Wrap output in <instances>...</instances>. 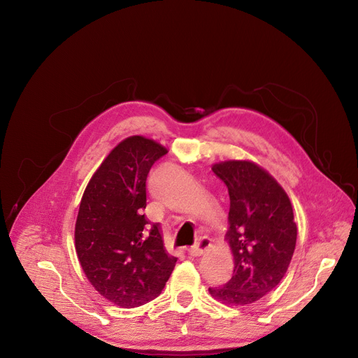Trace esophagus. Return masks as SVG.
I'll return each mask as SVG.
<instances>
[{"instance_id":"obj_1","label":"esophagus","mask_w":358,"mask_h":358,"mask_svg":"<svg viewBox=\"0 0 358 358\" xmlns=\"http://www.w3.org/2000/svg\"><path fill=\"white\" fill-rule=\"evenodd\" d=\"M210 246H211V241L208 239V237H201V239L197 242V245L188 250V253L197 257V256H201Z\"/></svg>"}]
</instances>
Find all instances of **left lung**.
<instances>
[{
  "label": "left lung",
  "instance_id": "1",
  "mask_svg": "<svg viewBox=\"0 0 358 358\" xmlns=\"http://www.w3.org/2000/svg\"><path fill=\"white\" fill-rule=\"evenodd\" d=\"M230 196L229 231L234 269L229 282L208 288L226 303L249 305L271 292L288 271L296 245L289 197L276 180L250 161L213 165Z\"/></svg>",
  "mask_w": 358,
  "mask_h": 358
}]
</instances>
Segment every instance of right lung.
<instances>
[{
    "instance_id": "add662e5",
    "label": "right lung",
    "mask_w": 358,
    "mask_h": 358,
    "mask_svg": "<svg viewBox=\"0 0 358 358\" xmlns=\"http://www.w3.org/2000/svg\"><path fill=\"white\" fill-rule=\"evenodd\" d=\"M166 150L152 139L129 136L115 147L90 178L75 227L82 269L102 296L122 308L157 298L177 257L166 253L159 223H151L147 177Z\"/></svg>"
}]
</instances>
